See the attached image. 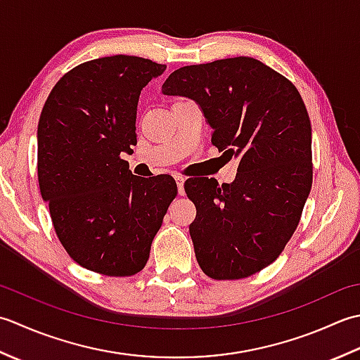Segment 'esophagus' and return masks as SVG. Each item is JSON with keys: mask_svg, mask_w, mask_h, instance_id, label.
Instances as JSON below:
<instances>
[{"mask_svg": "<svg viewBox=\"0 0 360 360\" xmlns=\"http://www.w3.org/2000/svg\"><path fill=\"white\" fill-rule=\"evenodd\" d=\"M175 183H177V189L180 195H185V179L181 175H175Z\"/></svg>", "mask_w": 360, "mask_h": 360, "instance_id": "34e87169", "label": "esophagus"}]
</instances>
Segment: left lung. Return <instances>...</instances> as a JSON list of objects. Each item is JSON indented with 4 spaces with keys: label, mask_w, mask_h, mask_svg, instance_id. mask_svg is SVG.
I'll list each match as a JSON object with an SVG mask.
<instances>
[{
    "label": "left lung",
    "mask_w": 360,
    "mask_h": 360,
    "mask_svg": "<svg viewBox=\"0 0 360 360\" xmlns=\"http://www.w3.org/2000/svg\"><path fill=\"white\" fill-rule=\"evenodd\" d=\"M161 93L193 99L212 129L211 143L239 160L231 183H185L197 210L189 225L197 262L214 280L259 272L292 238L312 186V129L302 96L252 57L179 68Z\"/></svg>",
    "instance_id": "obj_1"
}]
</instances>
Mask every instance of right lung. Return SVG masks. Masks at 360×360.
<instances>
[{"instance_id":"1","label":"right lung","mask_w":360,"mask_h":360,"mask_svg":"<svg viewBox=\"0 0 360 360\" xmlns=\"http://www.w3.org/2000/svg\"><path fill=\"white\" fill-rule=\"evenodd\" d=\"M166 65L135 56L94 58L51 90L37 129L43 200L65 250L91 272L143 270L177 185L136 177L121 153L136 144L138 99Z\"/></svg>"}]
</instances>
